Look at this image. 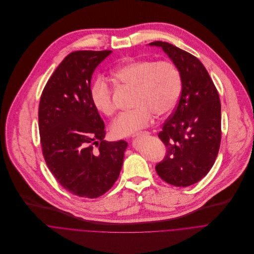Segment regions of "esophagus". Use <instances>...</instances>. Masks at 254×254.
<instances>
[{
	"label": "esophagus",
	"instance_id": "obj_1",
	"mask_svg": "<svg viewBox=\"0 0 254 254\" xmlns=\"http://www.w3.org/2000/svg\"><path fill=\"white\" fill-rule=\"evenodd\" d=\"M146 135H149V132H141V133H137V134L133 135V138H139V137L146 136Z\"/></svg>",
	"mask_w": 254,
	"mask_h": 254
}]
</instances>
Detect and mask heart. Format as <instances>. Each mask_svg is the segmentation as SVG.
I'll use <instances>...</instances> for the list:
<instances>
[{
	"label": "heart",
	"instance_id": "heart-1",
	"mask_svg": "<svg viewBox=\"0 0 254 254\" xmlns=\"http://www.w3.org/2000/svg\"><path fill=\"white\" fill-rule=\"evenodd\" d=\"M113 77L122 87L133 89L134 110L120 114L111 124L116 138L129 136L152 123L154 115L164 117L175 108L181 93V75L170 61L133 59L119 65ZM90 99L94 108L105 116L115 112L112 90L103 78L92 84Z\"/></svg>",
	"mask_w": 254,
	"mask_h": 254
}]
</instances>
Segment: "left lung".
Listing matches in <instances>:
<instances>
[{
    "instance_id": "obj_1",
    "label": "left lung",
    "mask_w": 254,
    "mask_h": 254,
    "mask_svg": "<svg viewBox=\"0 0 254 254\" xmlns=\"http://www.w3.org/2000/svg\"><path fill=\"white\" fill-rule=\"evenodd\" d=\"M161 48L178 68L182 91L174 113L158 137L167 148L156 172L165 182L186 187L203 178L213 166L221 141V104L218 92L196 57L166 42Z\"/></svg>"
}]
</instances>
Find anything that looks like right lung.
I'll use <instances>...</instances> for the list:
<instances>
[{"label":"right lung","mask_w":254,"mask_h":254,"mask_svg":"<svg viewBox=\"0 0 254 254\" xmlns=\"http://www.w3.org/2000/svg\"><path fill=\"white\" fill-rule=\"evenodd\" d=\"M112 51H76L47 82L39 105L45 161L57 181L74 195L97 198L119 177L128 143L106 141L105 125L90 99L97 66Z\"/></svg>","instance_id":"1"}]
</instances>
